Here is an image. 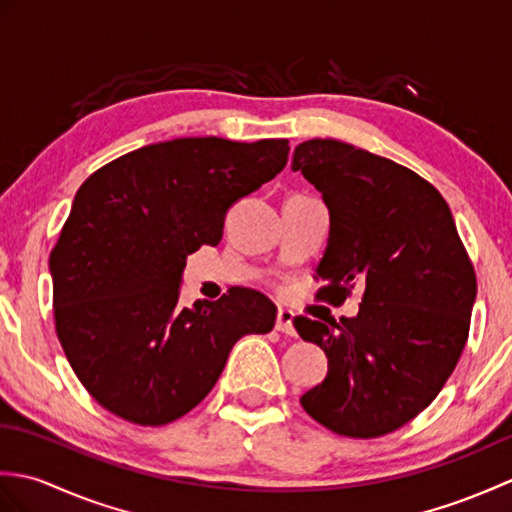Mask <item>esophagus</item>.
I'll return each mask as SVG.
<instances>
[{"label":"esophagus","mask_w":512,"mask_h":512,"mask_svg":"<svg viewBox=\"0 0 512 512\" xmlns=\"http://www.w3.org/2000/svg\"><path fill=\"white\" fill-rule=\"evenodd\" d=\"M292 319H295V314H292L290 310H279L277 321H275V330L281 334L295 336V323H292Z\"/></svg>","instance_id":"esophagus-1"}]
</instances>
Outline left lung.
<instances>
[{
  "mask_svg": "<svg viewBox=\"0 0 512 512\" xmlns=\"http://www.w3.org/2000/svg\"><path fill=\"white\" fill-rule=\"evenodd\" d=\"M292 171L330 209L317 279L332 306L363 286L352 319L295 317L303 341L328 356V376L301 396L323 427L378 438L427 409L469 339L477 281L449 204L418 173L332 138H312Z\"/></svg>",
  "mask_w": 512,
  "mask_h": 512,
  "instance_id": "1",
  "label": "left lung"
}]
</instances>
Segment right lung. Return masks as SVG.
<instances>
[{
	"label": "right lung",
	"instance_id": "1",
	"mask_svg": "<svg viewBox=\"0 0 512 512\" xmlns=\"http://www.w3.org/2000/svg\"><path fill=\"white\" fill-rule=\"evenodd\" d=\"M286 138H176L94 171L50 253L54 325L76 378L114 416L160 427L189 413L244 334L277 319L262 292L178 303L187 257L288 162Z\"/></svg>",
	"mask_w": 512,
	"mask_h": 512
}]
</instances>
